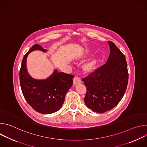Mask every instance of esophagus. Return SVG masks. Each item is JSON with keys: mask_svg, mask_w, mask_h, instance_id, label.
<instances>
[{"mask_svg": "<svg viewBox=\"0 0 147 147\" xmlns=\"http://www.w3.org/2000/svg\"><path fill=\"white\" fill-rule=\"evenodd\" d=\"M81 83V79L78 77H76L74 78L73 79V86H76Z\"/></svg>", "mask_w": 147, "mask_h": 147, "instance_id": "obj_1", "label": "esophagus"}]
</instances>
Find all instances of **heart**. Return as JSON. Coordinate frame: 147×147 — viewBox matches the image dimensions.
Returning a JSON list of instances; mask_svg holds the SVG:
<instances>
[{
	"instance_id": "1",
	"label": "heart",
	"mask_w": 147,
	"mask_h": 147,
	"mask_svg": "<svg viewBox=\"0 0 147 147\" xmlns=\"http://www.w3.org/2000/svg\"><path fill=\"white\" fill-rule=\"evenodd\" d=\"M86 51H82V52H86ZM99 63V57L96 56L90 59L85 64L82 66V70L87 74L92 73L96 68Z\"/></svg>"
}]
</instances>
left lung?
<instances>
[{
	"mask_svg": "<svg viewBox=\"0 0 147 147\" xmlns=\"http://www.w3.org/2000/svg\"><path fill=\"white\" fill-rule=\"evenodd\" d=\"M110 55L105 64L82 79L87 88L84 102L93 112L102 113L115 107L126 90L129 74L123 53L108 41Z\"/></svg>",
	"mask_w": 147,
	"mask_h": 147,
	"instance_id": "1",
	"label": "left lung"
}]
</instances>
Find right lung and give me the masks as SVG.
I'll return each mask as SVG.
<instances>
[{
    "mask_svg": "<svg viewBox=\"0 0 147 147\" xmlns=\"http://www.w3.org/2000/svg\"><path fill=\"white\" fill-rule=\"evenodd\" d=\"M47 49L36 44L24 55L20 71V82L23 94L30 105L42 114H51L59 111L63 104L66 94L73 84L74 76L55 70L46 79L32 78L27 69V58L29 53Z\"/></svg>",
    "mask_w": 147,
    "mask_h": 147,
    "instance_id": "right-lung-1",
    "label": "right lung"
}]
</instances>
